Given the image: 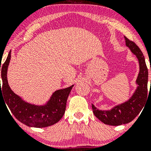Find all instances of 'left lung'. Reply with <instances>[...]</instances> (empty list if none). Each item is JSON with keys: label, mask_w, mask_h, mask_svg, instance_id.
Instances as JSON below:
<instances>
[{"label": "left lung", "mask_w": 151, "mask_h": 151, "mask_svg": "<svg viewBox=\"0 0 151 151\" xmlns=\"http://www.w3.org/2000/svg\"><path fill=\"white\" fill-rule=\"evenodd\" d=\"M126 45L136 56L139 63V72L136 80V89L129 100L118 104L110 110H99L91 105L93 113L104 124L110 126H120L131 122L143 109L148 96V72L145 58L140 48L125 37Z\"/></svg>", "instance_id": "1"}]
</instances>
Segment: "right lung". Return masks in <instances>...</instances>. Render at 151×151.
<instances>
[{
  "label": "right lung",
  "instance_id": "add662e5",
  "mask_svg": "<svg viewBox=\"0 0 151 151\" xmlns=\"http://www.w3.org/2000/svg\"><path fill=\"white\" fill-rule=\"evenodd\" d=\"M10 58L11 51L9 52L1 68L0 67L2 78V87L0 84V96L1 94L4 95V102L8 105L11 113L19 121L29 127L45 128L58 123L65 114L67 98L74 84L55 91L48 101L43 104H35L26 101L13 92L8 84L7 73Z\"/></svg>",
  "mask_w": 151,
  "mask_h": 151
}]
</instances>
